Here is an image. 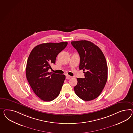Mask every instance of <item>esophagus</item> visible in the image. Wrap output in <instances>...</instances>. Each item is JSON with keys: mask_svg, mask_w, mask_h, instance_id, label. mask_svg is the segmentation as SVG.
<instances>
[{"mask_svg": "<svg viewBox=\"0 0 133 133\" xmlns=\"http://www.w3.org/2000/svg\"><path fill=\"white\" fill-rule=\"evenodd\" d=\"M71 77H71V76H70L69 75H67L66 76V78L67 79H70Z\"/></svg>", "mask_w": 133, "mask_h": 133, "instance_id": "1", "label": "esophagus"}]
</instances>
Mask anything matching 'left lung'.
Wrapping results in <instances>:
<instances>
[{"label":"left lung","instance_id":"obj_1","mask_svg":"<svg viewBox=\"0 0 133 133\" xmlns=\"http://www.w3.org/2000/svg\"><path fill=\"white\" fill-rule=\"evenodd\" d=\"M71 43L79 54V69L85 74V78H77L75 93L83 100H92L100 95L107 81L106 59L100 49L90 41H73Z\"/></svg>","mask_w":133,"mask_h":133}]
</instances>
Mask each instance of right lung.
Wrapping results in <instances>:
<instances>
[{"label":"right lung","mask_w":133,"mask_h":133,"mask_svg":"<svg viewBox=\"0 0 133 133\" xmlns=\"http://www.w3.org/2000/svg\"><path fill=\"white\" fill-rule=\"evenodd\" d=\"M67 44V42L42 43L35 47L29 54L26 67V79L34 92L43 101H52L59 94L65 76L49 72L48 70Z\"/></svg>","instance_id":"obj_1"}]
</instances>
